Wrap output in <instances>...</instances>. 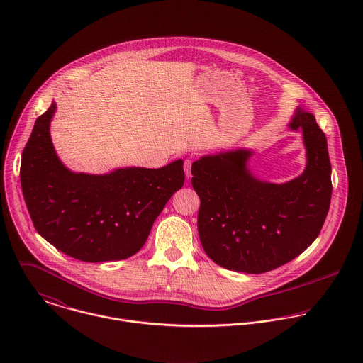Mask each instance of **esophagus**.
I'll use <instances>...</instances> for the list:
<instances>
[{
    "label": "esophagus",
    "mask_w": 363,
    "mask_h": 363,
    "mask_svg": "<svg viewBox=\"0 0 363 363\" xmlns=\"http://www.w3.org/2000/svg\"><path fill=\"white\" fill-rule=\"evenodd\" d=\"M191 165H192V161L191 160H185L184 162V169H185V177L186 179H191L192 174H191Z\"/></svg>",
    "instance_id": "obj_1"
}]
</instances>
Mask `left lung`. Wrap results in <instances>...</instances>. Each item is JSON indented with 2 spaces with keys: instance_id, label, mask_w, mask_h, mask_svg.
Listing matches in <instances>:
<instances>
[{
  "instance_id": "8db88e82",
  "label": "left lung",
  "mask_w": 363,
  "mask_h": 363,
  "mask_svg": "<svg viewBox=\"0 0 363 363\" xmlns=\"http://www.w3.org/2000/svg\"><path fill=\"white\" fill-rule=\"evenodd\" d=\"M290 130L306 149L301 175L283 184L250 169L254 150L203 155L192 164V186L201 199L198 233L203 251L218 266L260 274L296 258L312 244L326 220L332 196L328 140L313 113L297 106Z\"/></svg>"
}]
</instances>
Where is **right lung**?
<instances>
[{"instance_id":"obj_1","label":"right lung","mask_w":363,"mask_h":363,"mask_svg":"<svg viewBox=\"0 0 363 363\" xmlns=\"http://www.w3.org/2000/svg\"><path fill=\"white\" fill-rule=\"evenodd\" d=\"M56 101L37 118L21 157V188L37 233L86 263L136 254L169 198L182 188L184 161L164 168H118L93 175L70 171L50 136Z\"/></svg>"}]
</instances>
